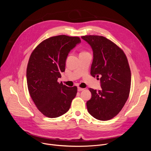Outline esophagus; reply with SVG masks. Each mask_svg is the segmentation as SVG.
Instances as JSON below:
<instances>
[{
    "mask_svg": "<svg viewBox=\"0 0 151 151\" xmlns=\"http://www.w3.org/2000/svg\"><path fill=\"white\" fill-rule=\"evenodd\" d=\"M84 89L82 88H81V87H78V91H83Z\"/></svg>",
    "mask_w": 151,
    "mask_h": 151,
    "instance_id": "1",
    "label": "esophagus"
}]
</instances>
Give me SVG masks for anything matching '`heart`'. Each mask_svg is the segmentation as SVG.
Instances as JSON below:
<instances>
[{
	"label": "heart",
	"instance_id": "1",
	"mask_svg": "<svg viewBox=\"0 0 151 151\" xmlns=\"http://www.w3.org/2000/svg\"><path fill=\"white\" fill-rule=\"evenodd\" d=\"M84 52H85V51H82V52H81V53H84Z\"/></svg>",
	"mask_w": 151,
	"mask_h": 151
}]
</instances>
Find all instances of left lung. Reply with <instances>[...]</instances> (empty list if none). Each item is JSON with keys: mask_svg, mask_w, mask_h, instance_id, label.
<instances>
[{"mask_svg": "<svg viewBox=\"0 0 151 151\" xmlns=\"http://www.w3.org/2000/svg\"><path fill=\"white\" fill-rule=\"evenodd\" d=\"M93 51L91 75L101 82V90L89 88L88 112L97 119H112L126 103L131 87V71L126 55L115 43L98 35L81 36Z\"/></svg>", "mask_w": 151, "mask_h": 151, "instance_id": "8db88e82", "label": "left lung"}]
</instances>
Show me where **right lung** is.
<instances>
[{"label": "right lung", "mask_w": 151, "mask_h": 151, "mask_svg": "<svg viewBox=\"0 0 151 151\" xmlns=\"http://www.w3.org/2000/svg\"><path fill=\"white\" fill-rule=\"evenodd\" d=\"M81 42L78 36L58 35L42 42L32 52L27 68L29 94L38 110L47 117L66 113L77 93V87L59 83L70 51Z\"/></svg>", "instance_id": "add662e5"}]
</instances>
